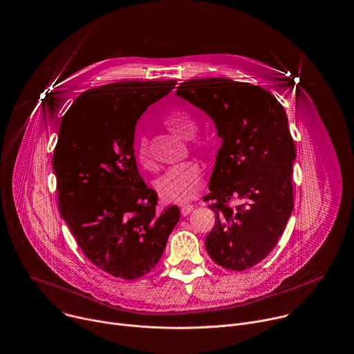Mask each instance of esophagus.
<instances>
[{
  "instance_id": "34e87169",
  "label": "esophagus",
  "mask_w": 354,
  "mask_h": 354,
  "mask_svg": "<svg viewBox=\"0 0 354 354\" xmlns=\"http://www.w3.org/2000/svg\"><path fill=\"white\" fill-rule=\"evenodd\" d=\"M192 209H194L192 205H185V206H183V207H181V215H183V216L189 215L191 212H192Z\"/></svg>"
}]
</instances>
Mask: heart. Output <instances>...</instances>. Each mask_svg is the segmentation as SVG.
I'll list each match as a JSON object with an SVG mask.
<instances>
[{
	"mask_svg": "<svg viewBox=\"0 0 354 354\" xmlns=\"http://www.w3.org/2000/svg\"><path fill=\"white\" fill-rule=\"evenodd\" d=\"M162 121L163 125L180 139L190 138L195 133L198 127L194 114L184 107H173L167 110ZM188 147L201 158H210L216 151V139L209 132L198 133L188 140ZM136 160L147 170L153 169L149 140L147 136H140L138 140ZM201 181V166L195 162H189L166 173L156 183V189L160 196L169 202H184L198 191Z\"/></svg>",
	"mask_w": 354,
	"mask_h": 354,
	"instance_id": "obj_1",
	"label": "heart"
}]
</instances>
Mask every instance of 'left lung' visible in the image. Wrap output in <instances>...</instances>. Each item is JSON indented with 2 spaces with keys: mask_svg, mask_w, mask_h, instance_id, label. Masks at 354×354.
<instances>
[{
  "mask_svg": "<svg viewBox=\"0 0 354 354\" xmlns=\"http://www.w3.org/2000/svg\"><path fill=\"white\" fill-rule=\"evenodd\" d=\"M176 95L203 110L223 139L203 196L216 216L206 251L225 269H250L274 248L295 206L286 111L263 88L226 78L188 80Z\"/></svg>",
  "mask_w": 354,
  "mask_h": 354,
  "instance_id": "1",
  "label": "left lung"
}]
</instances>
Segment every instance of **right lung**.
Here are the masks:
<instances>
[{
  "mask_svg": "<svg viewBox=\"0 0 354 354\" xmlns=\"http://www.w3.org/2000/svg\"><path fill=\"white\" fill-rule=\"evenodd\" d=\"M176 81H124L81 93L62 117L53 170L58 209L85 257L114 277L133 280L162 258L180 221L173 205L138 173L133 135L148 106Z\"/></svg>",
  "mask_w": 354,
  "mask_h": 354,
  "instance_id": "add662e5",
  "label": "right lung"
}]
</instances>
